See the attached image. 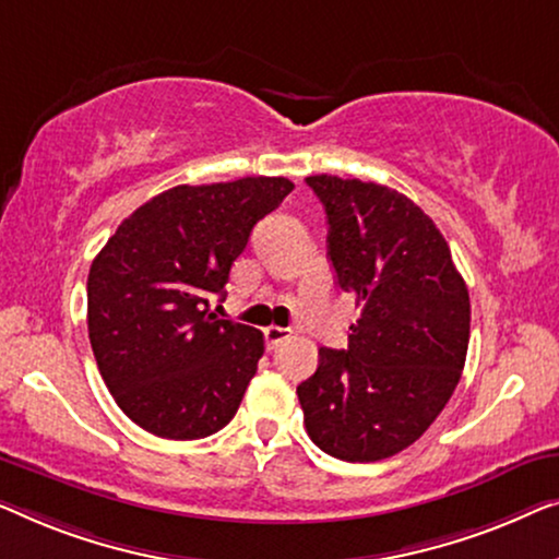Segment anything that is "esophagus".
<instances>
[{
  "label": "esophagus",
  "instance_id": "34e87169",
  "mask_svg": "<svg viewBox=\"0 0 559 559\" xmlns=\"http://www.w3.org/2000/svg\"><path fill=\"white\" fill-rule=\"evenodd\" d=\"M263 336H265V347L269 349H276L281 342H286L288 336H290V329H283V326H269L263 332Z\"/></svg>",
  "mask_w": 559,
  "mask_h": 559
}]
</instances>
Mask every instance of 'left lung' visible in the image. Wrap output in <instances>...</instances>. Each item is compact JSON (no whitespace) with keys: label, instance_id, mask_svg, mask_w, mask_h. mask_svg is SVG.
Segmentation results:
<instances>
[{"label":"left lung","instance_id":"1","mask_svg":"<svg viewBox=\"0 0 559 559\" xmlns=\"http://www.w3.org/2000/svg\"><path fill=\"white\" fill-rule=\"evenodd\" d=\"M329 223V261L361 313L347 349H319L296 388L306 433L349 463L390 459L430 428L466 365L471 301L426 212L390 187L306 177Z\"/></svg>","mask_w":559,"mask_h":559}]
</instances>
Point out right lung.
I'll list each match as a JSON object with an SVG mask.
<instances>
[{"mask_svg": "<svg viewBox=\"0 0 559 559\" xmlns=\"http://www.w3.org/2000/svg\"><path fill=\"white\" fill-rule=\"evenodd\" d=\"M286 177L179 185L123 219L88 273V336L116 405L148 433L198 440L238 413L263 334L210 311Z\"/></svg>", "mask_w": 559, "mask_h": 559, "instance_id": "add662e5", "label": "right lung"}]
</instances>
